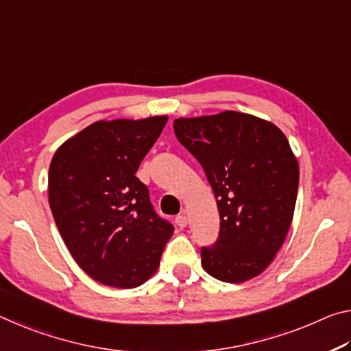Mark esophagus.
I'll use <instances>...</instances> for the list:
<instances>
[{"label":"esophagus","instance_id":"esophagus-1","mask_svg":"<svg viewBox=\"0 0 351 351\" xmlns=\"http://www.w3.org/2000/svg\"><path fill=\"white\" fill-rule=\"evenodd\" d=\"M176 223H177V226H179L180 228L186 227V223H188V217H186L185 215H179V216H176Z\"/></svg>","mask_w":351,"mask_h":351}]
</instances>
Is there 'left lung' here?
Instances as JSON below:
<instances>
[{"label":"left lung","mask_w":351,"mask_h":351,"mask_svg":"<svg viewBox=\"0 0 351 351\" xmlns=\"http://www.w3.org/2000/svg\"><path fill=\"white\" fill-rule=\"evenodd\" d=\"M180 145L213 188L219 234L200 249L202 266L226 283L260 275L280 250L294 216L298 163L277 125L238 112L174 121Z\"/></svg>","instance_id":"obj_1"}]
</instances>
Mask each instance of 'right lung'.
<instances>
[{
  "label": "right lung",
  "mask_w": 351,
  "mask_h": 351,
  "mask_svg": "<svg viewBox=\"0 0 351 351\" xmlns=\"http://www.w3.org/2000/svg\"><path fill=\"white\" fill-rule=\"evenodd\" d=\"M166 121H97L63 143L49 165V206L60 237L79 266L106 286L145 283L174 232L135 176Z\"/></svg>",
  "instance_id": "obj_1"
}]
</instances>
